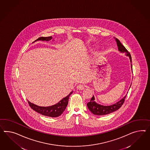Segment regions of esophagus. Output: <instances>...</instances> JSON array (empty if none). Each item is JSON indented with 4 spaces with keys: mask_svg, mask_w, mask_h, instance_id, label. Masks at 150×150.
<instances>
[{
    "mask_svg": "<svg viewBox=\"0 0 150 150\" xmlns=\"http://www.w3.org/2000/svg\"><path fill=\"white\" fill-rule=\"evenodd\" d=\"M84 86L83 85H78L77 86V88L79 90H83L84 89Z\"/></svg>",
    "mask_w": 150,
    "mask_h": 150,
    "instance_id": "esophagus-1",
    "label": "esophagus"
}]
</instances>
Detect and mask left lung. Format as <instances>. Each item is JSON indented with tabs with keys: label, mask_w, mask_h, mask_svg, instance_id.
<instances>
[{
	"label": "left lung",
	"mask_w": 150,
	"mask_h": 150,
	"mask_svg": "<svg viewBox=\"0 0 150 150\" xmlns=\"http://www.w3.org/2000/svg\"><path fill=\"white\" fill-rule=\"evenodd\" d=\"M115 40L117 43V46L118 47V50L120 53H125L126 55L128 57L131 62V69L132 71V58L131 54L128 52V50L126 49V48L123 46L122 43L120 42L119 40L117 39L114 37ZM131 84L130 85L129 88H131ZM126 96H124L122 99L120 100L119 101L117 102L116 103L112 104L110 105H103L100 104L96 103L95 101V98L94 96H93L90 100V101L87 103V107L88 108V110L92 112L93 114L96 115H105L111 112L115 111L118 110L121 107L123 103L124 100L126 98Z\"/></svg>",
	"instance_id": "8db88e82"
}]
</instances>
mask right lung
<instances>
[{"label":"right lung","mask_w":150,"mask_h":150,"mask_svg":"<svg viewBox=\"0 0 150 150\" xmlns=\"http://www.w3.org/2000/svg\"><path fill=\"white\" fill-rule=\"evenodd\" d=\"M51 40H52V36L48 37H41L39 39H37L36 41L33 43H34L36 41H49ZM53 41H54L53 40ZM73 91L70 92L69 95L62 98L60 100L58 103L55 104H54L51 106L48 107H40L38 106L36 104L31 103L30 102L28 101V103L29 104V105L31 108L34 110V111L38 112L39 114L42 115L49 116L51 117H56L59 116L61 115L64 112V111L65 110L66 108L67 107L69 96L72 93Z\"/></svg>","instance_id":"1"}]
</instances>
